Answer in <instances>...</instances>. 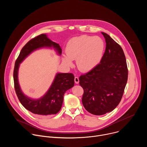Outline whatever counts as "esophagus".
Returning <instances> with one entry per match:
<instances>
[{"label":"esophagus","instance_id":"1","mask_svg":"<svg viewBox=\"0 0 147 147\" xmlns=\"http://www.w3.org/2000/svg\"><path fill=\"white\" fill-rule=\"evenodd\" d=\"M74 82L76 84H78L79 83V78L78 77H74Z\"/></svg>","mask_w":147,"mask_h":147}]
</instances>
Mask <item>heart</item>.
<instances>
[{
	"label": "heart",
	"instance_id": "obj_1",
	"mask_svg": "<svg viewBox=\"0 0 147 147\" xmlns=\"http://www.w3.org/2000/svg\"><path fill=\"white\" fill-rule=\"evenodd\" d=\"M105 48L103 40L98 36L84 35L70 39L66 46V54L61 60L67 67L73 65L76 59L77 67L83 72L93 70L100 62Z\"/></svg>",
	"mask_w": 147,
	"mask_h": 147
}]
</instances>
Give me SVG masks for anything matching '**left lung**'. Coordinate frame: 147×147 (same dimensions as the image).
Instances as JSON below:
<instances>
[{"instance_id": "left-lung-1", "label": "left lung", "mask_w": 147, "mask_h": 147, "mask_svg": "<svg viewBox=\"0 0 147 147\" xmlns=\"http://www.w3.org/2000/svg\"><path fill=\"white\" fill-rule=\"evenodd\" d=\"M106 48L100 63L79 78L84 89L82 102L90 113L102 115L112 112L120 103L128 78L126 60L121 47L102 32Z\"/></svg>"}]
</instances>
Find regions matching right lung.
Wrapping results in <instances>:
<instances>
[{
  "label": "right lung",
  "instance_id": "right-lung-1",
  "mask_svg": "<svg viewBox=\"0 0 147 147\" xmlns=\"http://www.w3.org/2000/svg\"><path fill=\"white\" fill-rule=\"evenodd\" d=\"M44 48H53L57 55H61L59 44L51 40L47 34H40L28 41L22 48L16 61L13 73L14 88L20 102L26 109L40 116L58 113L61 109L65 93L74 85V77L72 73H57L48 91L40 98L32 99L23 92L18 78L20 65L32 52Z\"/></svg>",
  "mask_w": 147,
  "mask_h": 147
}]
</instances>
